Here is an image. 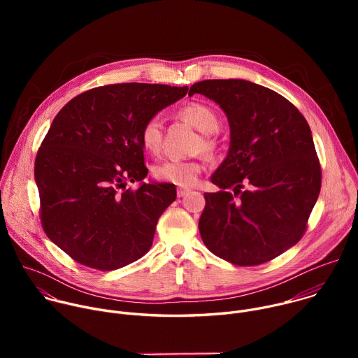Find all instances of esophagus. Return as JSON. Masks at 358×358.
Listing matches in <instances>:
<instances>
[{"label": "esophagus", "mask_w": 358, "mask_h": 358, "mask_svg": "<svg viewBox=\"0 0 358 358\" xmlns=\"http://www.w3.org/2000/svg\"><path fill=\"white\" fill-rule=\"evenodd\" d=\"M188 192H189V188H184V187L177 188V195H178V196H184V195H187Z\"/></svg>", "instance_id": "34e87169"}]
</instances>
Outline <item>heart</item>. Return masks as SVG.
Returning a JSON list of instances; mask_svg holds the SVG:
<instances>
[{
  "label": "heart",
  "mask_w": 358,
  "mask_h": 358,
  "mask_svg": "<svg viewBox=\"0 0 358 358\" xmlns=\"http://www.w3.org/2000/svg\"><path fill=\"white\" fill-rule=\"evenodd\" d=\"M177 115L196 130L203 133L199 140H196L194 150H202L207 155H211L215 150V144L208 134L217 131L220 126V117L217 112L206 103L189 101V103L178 109ZM140 143L145 151L152 152V155L160 151L163 144V122L160 116H151L144 122L140 130ZM202 170L203 164L199 159H170L152 167V177L159 181L171 182L176 185H191L196 181Z\"/></svg>",
  "instance_id": "heart-1"
}]
</instances>
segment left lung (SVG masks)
<instances>
[{"mask_svg":"<svg viewBox=\"0 0 358 358\" xmlns=\"http://www.w3.org/2000/svg\"><path fill=\"white\" fill-rule=\"evenodd\" d=\"M227 113L231 145L206 192L199 234L218 258L238 266L269 262L296 245L322 187L310 127L282 94L242 79L194 83L188 94Z\"/></svg>","mask_w":358,"mask_h":358,"instance_id":"1","label":"left lung"}]
</instances>
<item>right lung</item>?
Instances as JSON below:
<instances>
[{"instance_id":"right-lung-1","label":"right lung","mask_w":358,"mask_h":358,"mask_svg":"<svg viewBox=\"0 0 358 358\" xmlns=\"http://www.w3.org/2000/svg\"><path fill=\"white\" fill-rule=\"evenodd\" d=\"M187 92L150 83L99 86L73 97L54 119L35 159L41 224L78 264L115 271L151 248L176 185L126 184L148 173L140 143L144 122Z\"/></svg>"}]
</instances>
